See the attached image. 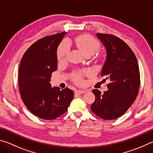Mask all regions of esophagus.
Returning <instances> with one entry per match:
<instances>
[{"label":"esophagus","instance_id":"34e87169","mask_svg":"<svg viewBox=\"0 0 153 153\" xmlns=\"http://www.w3.org/2000/svg\"><path fill=\"white\" fill-rule=\"evenodd\" d=\"M85 93V91L84 90H76L75 91V93L76 94H78V95H81V94H82V93Z\"/></svg>","mask_w":153,"mask_h":153}]
</instances>
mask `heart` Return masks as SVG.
<instances>
[{"instance_id":"1","label":"heart","mask_w":153,"mask_h":153,"mask_svg":"<svg viewBox=\"0 0 153 153\" xmlns=\"http://www.w3.org/2000/svg\"><path fill=\"white\" fill-rule=\"evenodd\" d=\"M74 44L75 45L81 50L85 54L94 53L100 49V44L97 39L89 35H81L75 37L74 39ZM70 52V44L68 41L64 40L59 45L57 50V58L59 61L65 60L68 56ZM90 71H85V74L89 75ZM74 79L79 83H82V74L81 72H76L74 74Z\"/></svg>"}]
</instances>
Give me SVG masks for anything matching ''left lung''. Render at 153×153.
I'll return each instance as SVG.
<instances>
[{"instance_id":"left-lung-1","label":"left lung","mask_w":153,"mask_h":153,"mask_svg":"<svg viewBox=\"0 0 153 153\" xmlns=\"http://www.w3.org/2000/svg\"><path fill=\"white\" fill-rule=\"evenodd\" d=\"M106 50V59L101 71L110 82L101 94L93 90L95 100L91 111L106 120L118 118L134 102L140 87V71L137 59L131 48L113 35L97 33Z\"/></svg>"}]
</instances>
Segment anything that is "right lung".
<instances>
[{
  "mask_svg": "<svg viewBox=\"0 0 153 153\" xmlns=\"http://www.w3.org/2000/svg\"><path fill=\"white\" fill-rule=\"evenodd\" d=\"M66 32L37 40L24 53L19 69V88L25 105L35 116L54 120L65 113L73 91L52 87L51 76L57 69V48Z\"/></svg>",
  "mask_w": 153,
  "mask_h": 153,
  "instance_id": "add662e5",
  "label": "right lung"
}]
</instances>
